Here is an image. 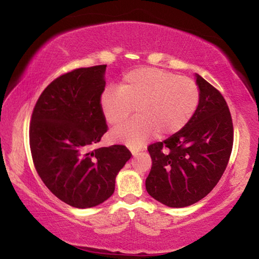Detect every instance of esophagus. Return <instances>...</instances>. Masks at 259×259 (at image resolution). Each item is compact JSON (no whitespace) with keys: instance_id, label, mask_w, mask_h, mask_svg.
I'll use <instances>...</instances> for the list:
<instances>
[{"instance_id":"obj_1","label":"esophagus","mask_w":259,"mask_h":259,"mask_svg":"<svg viewBox=\"0 0 259 259\" xmlns=\"http://www.w3.org/2000/svg\"><path fill=\"white\" fill-rule=\"evenodd\" d=\"M138 153H139V151H136V150H133V151H131V154H133L134 156H137V155H138Z\"/></svg>"}]
</instances>
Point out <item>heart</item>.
Here are the masks:
<instances>
[{
    "mask_svg": "<svg viewBox=\"0 0 259 259\" xmlns=\"http://www.w3.org/2000/svg\"><path fill=\"white\" fill-rule=\"evenodd\" d=\"M200 103V90L190 77L155 67L129 72L119 89L108 87L100 97V108L109 124L124 121L133 107L137 119L114 129L111 138L133 150L142 148L155 135L177 134L194 115Z\"/></svg>",
    "mask_w": 259,
    "mask_h": 259,
    "instance_id": "heart-1",
    "label": "heart"
}]
</instances>
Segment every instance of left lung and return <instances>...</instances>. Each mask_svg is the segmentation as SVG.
<instances>
[{"label":"left lung","instance_id":"1","mask_svg":"<svg viewBox=\"0 0 259 259\" xmlns=\"http://www.w3.org/2000/svg\"><path fill=\"white\" fill-rule=\"evenodd\" d=\"M200 103L191 121L163 142L148 146L152 168L146 191L171 208L194 204L217 185L233 146V123L222 94L195 74Z\"/></svg>","mask_w":259,"mask_h":259}]
</instances>
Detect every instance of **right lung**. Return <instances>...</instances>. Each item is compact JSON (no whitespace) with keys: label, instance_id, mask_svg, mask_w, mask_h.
<instances>
[{"label":"right lung","instance_id":"add662e5","mask_svg":"<svg viewBox=\"0 0 259 259\" xmlns=\"http://www.w3.org/2000/svg\"><path fill=\"white\" fill-rule=\"evenodd\" d=\"M106 65L77 68L48 85L35 105L29 145L46 186L74 208H93L115 190V178L131 157L123 145L94 150L107 131L100 108Z\"/></svg>","mask_w":259,"mask_h":259}]
</instances>
